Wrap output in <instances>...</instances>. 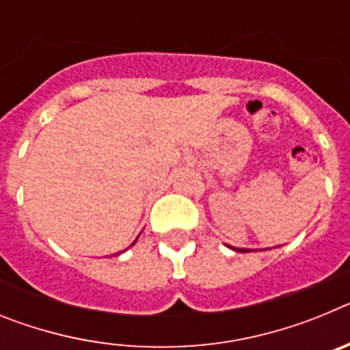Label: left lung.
<instances>
[{
    "label": "left lung",
    "mask_w": 350,
    "mask_h": 350,
    "mask_svg": "<svg viewBox=\"0 0 350 350\" xmlns=\"http://www.w3.org/2000/svg\"><path fill=\"white\" fill-rule=\"evenodd\" d=\"M230 247V249H233V250H237V252H249V249H234V247H231V245H228Z\"/></svg>",
    "instance_id": "obj_1"
}]
</instances>
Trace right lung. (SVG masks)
Listing matches in <instances>:
<instances>
[{
  "mask_svg": "<svg viewBox=\"0 0 350 350\" xmlns=\"http://www.w3.org/2000/svg\"><path fill=\"white\" fill-rule=\"evenodd\" d=\"M135 242H137V240H135ZM135 242H133V243H131V245H135ZM119 254H120V252H119Z\"/></svg>",
  "mask_w": 350,
  "mask_h": 350,
  "instance_id": "right-lung-1",
  "label": "right lung"
}]
</instances>
